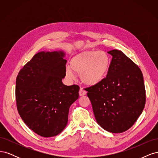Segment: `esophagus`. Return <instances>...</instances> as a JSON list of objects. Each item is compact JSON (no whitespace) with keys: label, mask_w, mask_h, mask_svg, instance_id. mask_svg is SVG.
<instances>
[{"label":"esophagus","mask_w":158,"mask_h":158,"mask_svg":"<svg viewBox=\"0 0 158 158\" xmlns=\"http://www.w3.org/2000/svg\"><path fill=\"white\" fill-rule=\"evenodd\" d=\"M86 93H87L86 91L84 90L82 88H80V91H79V94H80V96H82V95H85V94H86Z\"/></svg>","instance_id":"1"}]
</instances>
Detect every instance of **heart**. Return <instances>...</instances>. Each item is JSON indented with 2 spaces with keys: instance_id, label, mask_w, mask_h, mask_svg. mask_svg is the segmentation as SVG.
I'll list each match as a JSON object with an SVG mask.
<instances>
[{
  "instance_id": "b5f03b06",
  "label": "heart",
  "mask_w": 158,
  "mask_h": 158,
  "mask_svg": "<svg viewBox=\"0 0 158 158\" xmlns=\"http://www.w3.org/2000/svg\"><path fill=\"white\" fill-rule=\"evenodd\" d=\"M110 66L109 56L106 52L89 50L76 55L70 61V66L66 73L69 78L73 79L75 73L80 74V78L85 84L94 85L104 80Z\"/></svg>"
}]
</instances>
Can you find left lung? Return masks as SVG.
<instances>
[{
	"instance_id": "1",
	"label": "left lung",
	"mask_w": 158,
	"mask_h": 158,
	"mask_svg": "<svg viewBox=\"0 0 158 158\" xmlns=\"http://www.w3.org/2000/svg\"><path fill=\"white\" fill-rule=\"evenodd\" d=\"M108 53L113 58L107 76L85 89L99 125L107 131L121 133L128 130L140 115L146 89L138 65L121 51Z\"/></svg>"
}]
</instances>
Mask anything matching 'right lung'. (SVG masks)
<instances>
[{
    "mask_svg": "<svg viewBox=\"0 0 158 158\" xmlns=\"http://www.w3.org/2000/svg\"><path fill=\"white\" fill-rule=\"evenodd\" d=\"M64 52H38L23 66L16 81L19 114L31 130L43 137L59 135L68 123L69 108L79 97L78 85H64Z\"/></svg>",
    "mask_w": 158,
    "mask_h": 158,
    "instance_id": "add662e5",
    "label": "right lung"
}]
</instances>
